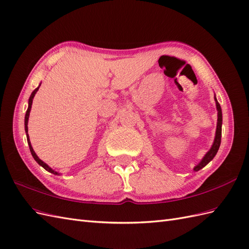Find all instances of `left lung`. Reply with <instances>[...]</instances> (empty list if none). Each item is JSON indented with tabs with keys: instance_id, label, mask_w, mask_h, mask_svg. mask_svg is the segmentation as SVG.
<instances>
[{
	"instance_id": "obj_1",
	"label": "left lung",
	"mask_w": 249,
	"mask_h": 249,
	"mask_svg": "<svg viewBox=\"0 0 249 249\" xmlns=\"http://www.w3.org/2000/svg\"><path fill=\"white\" fill-rule=\"evenodd\" d=\"M215 100V105H216V110H218V123H216V130H215V137H214V141L213 144L212 146V148L208 150L207 154L204 156V158L202 159V161L195 166L194 170L197 171L202 169L203 167H205L206 165L213 160L214 158V156L216 155V152L219 150L220 147V144H221V136H222V109H221V106L219 104V102Z\"/></svg>"
}]
</instances>
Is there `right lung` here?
Wrapping results in <instances>:
<instances>
[{"label": "right lung", "mask_w": 249, "mask_h": 249, "mask_svg": "<svg viewBox=\"0 0 249 249\" xmlns=\"http://www.w3.org/2000/svg\"><path fill=\"white\" fill-rule=\"evenodd\" d=\"M40 86H41V84L39 85V87L37 88H36L35 90L33 91V93L30 94V97H29V100H28V108H27V111H26V114H25V132H26V137H27V142H28V145H29V149H30V152H31V155H33V157H34V159L36 161V163L39 164V165H41V166L44 168V169H46L47 171H49V173H52V174H53V175H56V176H59L60 174L58 173V171H55V170H53V168H50L48 165L46 164V163H44L41 159H39V157L36 156V154L35 152V150H34V148H33V146H31V143H30V140H29V136H28V119H29V113H30V109H31V105H33V100H34V98H35V94L36 93V91L39 90V88H40Z\"/></svg>", "instance_id": "add662e5"}]
</instances>
